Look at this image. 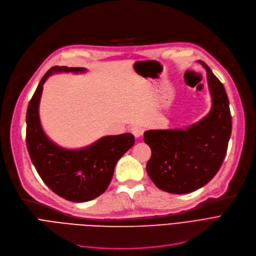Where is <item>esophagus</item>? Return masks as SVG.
<instances>
[{"label": "esophagus", "mask_w": 256, "mask_h": 256, "mask_svg": "<svg viewBox=\"0 0 256 256\" xmlns=\"http://www.w3.org/2000/svg\"><path fill=\"white\" fill-rule=\"evenodd\" d=\"M131 132H132L133 136H134L136 138H138L140 136H142L144 130H142V128L140 127V126H133V127L131 128Z\"/></svg>", "instance_id": "obj_1"}]
</instances>
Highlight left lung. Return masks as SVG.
Wrapping results in <instances>:
<instances>
[{"label":"left lung","mask_w":256,"mask_h":256,"mask_svg":"<svg viewBox=\"0 0 256 256\" xmlns=\"http://www.w3.org/2000/svg\"><path fill=\"white\" fill-rule=\"evenodd\" d=\"M212 100L210 112L186 128L153 129L144 133L152 155L147 173L153 184L171 194L196 190L214 177L226 155L231 114L226 90L202 60Z\"/></svg>","instance_id":"obj_1"}]
</instances>
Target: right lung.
Masks as SVG:
<instances>
[{
	"label": "right lung",
	"instance_id": "1",
	"mask_svg": "<svg viewBox=\"0 0 256 256\" xmlns=\"http://www.w3.org/2000/svg\"><path fill=\"white\" fill-rule=\"evenodd\" d=\"M84 68L53 66L42 78L28 105L27 149L36 171L58 196L72 202H86L102 194L110 184L116 164L133 144L131 133L106 136L79 149L60 147L42 129L40 103L44 84L54 74H85Z\"/></svg>",
	"mask_w": 256,
	"mask_h": 256
}]
</instances>
